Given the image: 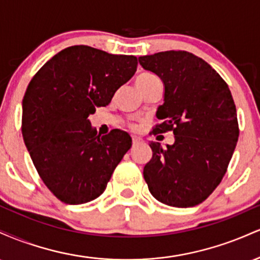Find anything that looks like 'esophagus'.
Masks as SVG:
<instances>
[{
	"instance_id": "obj_1",
	"label": "esophagus",
	"mask_w": 260,
	"mask_h": 260,
	"mask_svg": "<svg viewBox=\"0 0 260 260\" xmlns=\"http://www.w3.org/2000/svg\"><path fill=\"white\" fill-rule=\"evenodd\" d=\"M140 138H138V137H132V143L133 144H137V143H139L140 142Z\"/></svg>"
}]
</instances>
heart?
Here are the masks:
<instances>
[{
    "instance_id": "heart-1",
    "label": "heart",
    "mask_w": 260,
    "mask_h": 260,
    "mask_svg": "<svg viewBox=\"0 0 260 260\" xmlns=\"http://www.w3.org/2000/svg\"><path fill=\"white\" fill-rule=\"evenodd\" d=\"M153 80H159V78H157V77L153 73L144 72V73H140L139 76L137 77L136 82H137V85H140V84H147V83L153 82ZM129 128L132 131H137V129H138V126H137L136 123H131Z\"/></svg>"
}]
</instances>
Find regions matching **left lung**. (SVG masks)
<instances>
[{
  "label": "left lung",
  "instance_id": "left-lung-1",
  "mask_svg": "<svg viewBox=\"0 0 260 260\" xmlns=\"http://www.w3.org/2000/svg\"><path fill=\"white\" fill-rule=\"evenodd\" d=\"M144 70L165 85L153 133L172 131L175 143L165 149L151 142L153 157L144 180L157 201L177 208L194 207L219 186L238 140V121L229 85L204 59L187 51L142 56Z\"/></svg>",
  "mask_w": 260,
  "mask_h": 260
}]
</instances>
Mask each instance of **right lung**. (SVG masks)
Listing matches in <instances>:
<instances>
[{
    "instance_id": "obj_1",
    "label": "right lung",
    "mask_w": 260,
    "mask_h": 260,
    "mask_svg": "<svg viewBox=\"0 0 260 260\" xmlns=\"http://www.w3.org/2000/svg\"><path fill=\"white\" fill-rule=\"evenodd\" d=\"M137 64L134 56L76 45L49 59L29 83L22 104L23 139L45 186L66 204L103 194L129 150L126 132L98 136L88 116L111 103Z\"/></svg>"
}]
</instances>
